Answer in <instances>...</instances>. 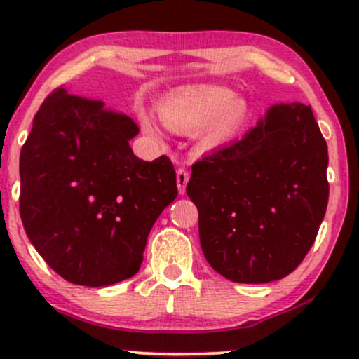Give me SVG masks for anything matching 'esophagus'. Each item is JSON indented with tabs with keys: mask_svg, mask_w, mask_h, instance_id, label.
Returning a JSON list of instances; mask_svg holds the SVG:
<instances>
[{
	"mask_svg": "<svg viewBox=\"0 0 359 359\" xmlns=\"http://www.w3.org/2000/svg\"><path fill=\"white\" fill-rule=\"evenodd\" d=\"M188 180H189V172L184 170V168H178V171H176V181H178V189H180L181 195L184 193V188H187Z\"/></svg>",
	"mask_w": 359,
	"mask_h": 359,
	"instance_id": "34e87169",
	"label": "esophagus"
}]
</instances>
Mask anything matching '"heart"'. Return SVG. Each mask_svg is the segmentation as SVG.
I'll return each instance as SVG.
<instances>
[{
	"label": "heart",
	"instance_id": "b5f03b06",
	"mask_svg": "<svg viewBox=\"0 0 359 359\" xmlns=\"http://www.w3.org/2000/svg\"><path fill=\"white\" fill-rule=\"evenodd\" d=\"M158 112L166 128L181 134L198 129L201 147L215 149L237 136L248 117V105L229 87L195 86L164 97ZM141 124L149 136H159L158 124L149 114H142Z\"/></svg>",
	"mask_w": 359,
	"mask_h": 359
}]
</instances>
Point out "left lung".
<instances>
[{
  "mask_svg": "<svg viewBox=\"0 0 359 359\" xmlns=\"http://www.w3.org/2000/svg\"><path fill=\"white\" fill-rule=\"evenodd\" d=\"M327 144L311 105L276 104L240 141L191 166L201 250L231 282L284 279L327 208Z\"/></svg>",
  "mask_w": 359,
  "mask_h": 359,
  "instance_id": "left-lung-1",
  "label": "left lung"
}]
</instances>
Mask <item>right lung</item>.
Listing matches in <instances>:
<instances>
[{
  "label": "right lung",
  "mask_w": 359,
  "mask_h": 359,
  "mask_svg": "<svg viewBox=\"0 0 359 359\" xmlns=\"http://www.w3.org/2000/svg\"><path fill=\"white\" fill-rule=\"evenodd\" d=\"M137 133L130 117L63 87L33 119L20 154L21 222L38 254L72 284L133 277L154 222L178 195L168 156H134Z\"/></svg>",
  "instance_id": "1"
}]
</instances>
